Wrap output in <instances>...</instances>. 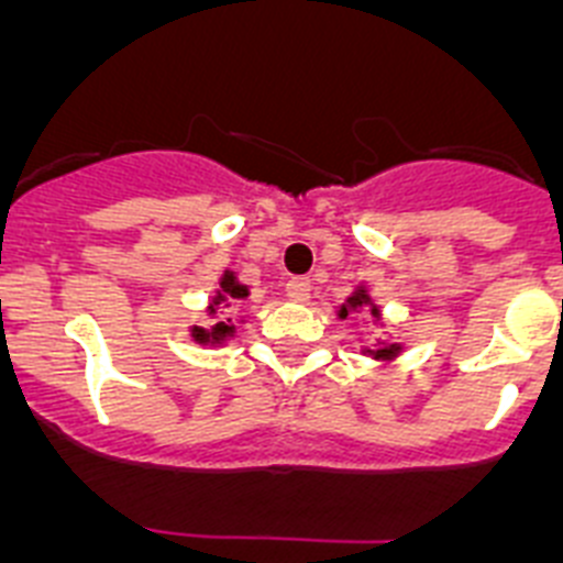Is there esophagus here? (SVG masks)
Returning <instances> with one entry per match:
<instances>
[{
  "mask_svg": "<svg viewBox=\"0 0 563 563\" xmlns=\"http://www.w3.org/2000/svg\"><path fill=\"white\" fill-rule=\"evenodd\" d=\"M285 290L292 301H307L310 298V278H290Z\"/></svg>",
  "mask_w": 563,
  "mask_h": 563,
  "instance_id": "1",
  "label": "esophagus"
}]
</instances>
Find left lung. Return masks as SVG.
I'll return each instance as SVG.
<instances>
[{
  "instance_id": "8db88e82",
  "label": "left lung",
  "mask_w": 563,
  "mask_h": 563,
  "mask_svg": "<svg viewBox=\"0 0 563 563\" xmlns=\"http://www.w3.org/2000/svg\"><path fill=\"white\" fill-rule=\"evenodd\" d=\"M352 312H369L375 321H380V307L375 305V298L369 296V290H366L363 285L355 287V290H352V296L346 298L341 307H338V318H346V316H352ZM400 352H402V343L383 341V338H377L375 346H372V350H363V355L375 357V361H380V363H391L397 355H400Z\"/></svg>"
}]
</instances>
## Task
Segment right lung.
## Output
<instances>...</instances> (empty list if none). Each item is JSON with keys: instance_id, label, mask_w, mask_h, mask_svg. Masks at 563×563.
Here are the masks:
<instances>
[{"instance_id": "right-lung-1", "label": "right lung", "mask_w": 563, "mask_h": 563, "mask_svg": "<svg viewBox=\"0 0 563 563\" xmlns=\"http://www.w3.org/2000/svg\"><path fill=\"white\" fill-rule=\"evenodd\" d=\"M251 296V290H247V285H242L236 278V273L233 271H225L220 276V285H217V290H213L211 301H208L206 312L211 321H217V324L211 327H191V338L197 343H202V346H217V343H228L233 335H236V327L231 324V318H220V310L222 307H233L239 305V301H245V298Z\"/></svg>"}]
</instances>
